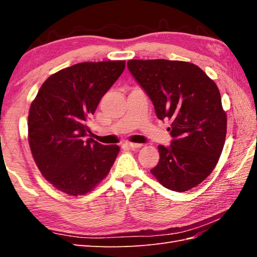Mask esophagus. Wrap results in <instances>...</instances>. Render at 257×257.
Wrapping results in <instances>:
<instances>
[{
    "label": "esophagus",
    "instance_id": "1",
    "mask_svg": "<svg viewBox=\"0 0 257 257\" xmlns=\"http://www.w3.org/2000/svg\"><path fill=\"white\" fill-rule=\"evenodd\" d=\"M123 146L128 147V148H132V149H137V148H140V147H143V145L134 144V143H125Z\"/></svg>",
    "mask_w": 257,
    "mask_h": 257
}]
</instances>
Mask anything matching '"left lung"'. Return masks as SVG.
<instances>
[{
	"instance_id": "obj_1",
	"label": "left lung",
	"mask_w": 257,
	"mask_h": 257,
	"mask_svg": "<svg viewBox=\"0 0 257 257\" xmlns=\"http://www.w3.org/2000/svg\"><path fill=\"white\" fill-rule=\"evenodd\" d=\"M127 66L157 117L171 124V146L158 147L160 159L150 172L169 190L196 187L215 168L225 143L227 119L216 84L188 62L132 59Z\"/></svg>"
}]
</instances>
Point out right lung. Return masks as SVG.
<instances>
[{
	"label": "right lung",
	"instance_id": "add662e5",
	"mask_svg": "<svg viewBox=\"0 0 257 257\" xmlns=\"http://www.w3.org/2000/svg\"><path fill=\"white\" fill-rule=\"evenodd\" d=\"M125 66L124 61L85 62L51 75L32 101L29 144L42 176L69 195L94 190L110 171L120 148L86 137L87 120Z\"/></svg>",
	"mask_w": 257,
	"mask_h": 257
}]
</instances>
